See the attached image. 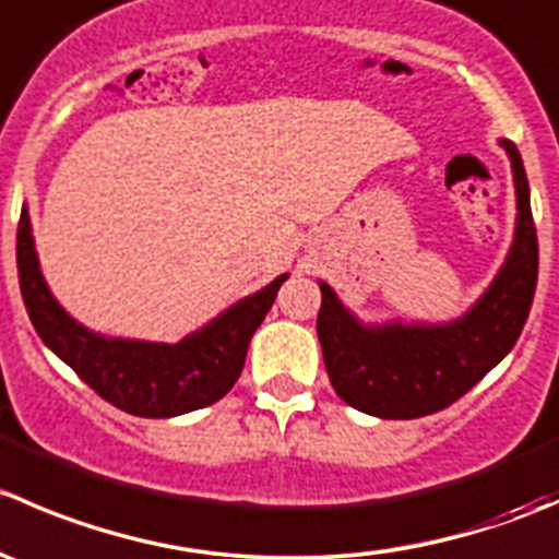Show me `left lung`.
<instances>
[{
    "label": "left lung",
    "mask_w": 559,
    "mask_h": 559,
    "mask_svg": "<svg viewBox=\"0 0 559 559\" xmlns=\"http://www.w3.org/2000/svg\"><path fill=\"white\" fill-rule=\"evenodd\" d=\"M516 186V233L506 264L489 289L460 319L447 324H362L335 292L319 281L316 319L326 376L337 397L379 419H419L473 389L514 348L538 281L530 186L522 156L500 140Z\"/></svg>",
    "instance_id": "8db88e82"
}]
</instances>
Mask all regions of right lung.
<instances>
[{"mask_svg":"<svg viewBox=\"0 0 559 559\" xmlns=\"http://www.w3.org/2000/svg\"><path fill=\"white\" fill-rule=\"evenodd\" d=\"M15 257L26 313L45 346L99 397L145 419H170L222 400L243 370L251 335L273 308L281 284L289 278L286 273L278 275L183 341L151 343L97 335L56 302L39 273L26 205L21 207Z\"/></svg>","mask_w":559,"mask_h":559,"instance_id":"1","label":"right lung"}]
</instances>
